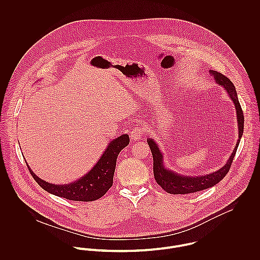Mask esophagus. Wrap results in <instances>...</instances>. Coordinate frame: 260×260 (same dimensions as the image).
Returning <instances> with one entry per match:
<instances>
[{
    "label": "esophagus",
    "mask_w": 260,
    "mask_h": 260,
    "mask_svg": "<svg viewBox=\"0 0 260 260\" xmlns=\"http://www.w3.org/2000/svg\"><path fill=\"white\" fill-rule=\"evenodd\" d=\"M143 135H144V130L141 127H135L132 129L130 133V138L133 141H138L142 139Z\"/></svg>",
    "instance_id": "obj_1"
}]
</instances>
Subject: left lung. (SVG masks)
I'll list each match as a JSON object with an SVG mask.
<instances>
[{"mask_svg":"<svg viewBox=\"0 0 260 260\" xmlns=\"http://www.w3.org/2000/svg\"><path fill=\"white\" fill-rule=\"evenodd\" d=\"M209 73L214 77L215 82L218 85H221L223 88L227 91L229 97L234 103L236 116H237V123H238V141L233 150L230 158L226 162V164L220 168L219 170L212 172L210 174L206 175H199V176H186L178 174L172 170H169L165 168L163 164V154L158 148V145L154 142L153 139L147 138L150 150L152 152L153 156V173L156 182L162 187L166 192L170 194H188V193H194L198 192L207 188H210L212 186L220 182L225 175L229 172V169L231 167V163L233 161V158L235 156L236 150L239 145L241 136L243 134V127H244V116L243 111L241 109L240 103L238 101L237 93L235 90V87L233 83L224 75L209 70Z\"/></svg>","mask_w":260,"mask_h":260,"instance_id":"8db88e82","label":"left lung"}]
</instances>
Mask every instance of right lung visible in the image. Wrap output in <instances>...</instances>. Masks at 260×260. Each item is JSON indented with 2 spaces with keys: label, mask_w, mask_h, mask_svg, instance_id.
<instances>
[{
  "label": "right lung",
  "mask_w": 260,
  "mask_h": 260,
  "mask_svg": "<svg viewBox=\"0 0 260 260\" xmlns=\"http://www.w3.org/2000/svg\"><path fill=\"white\" fill-rule=\"evenodd\" d=\"M129 141L127 134L110 141L96 165L82 178L68 184L48 183L39 178L31 169L29 170L38 184L51 194L73 201H94L101 198L113 185L117 157L120 151L129 144Z\"/></svg>",
  "instance_id": "add662e5"
}]
</instances>
